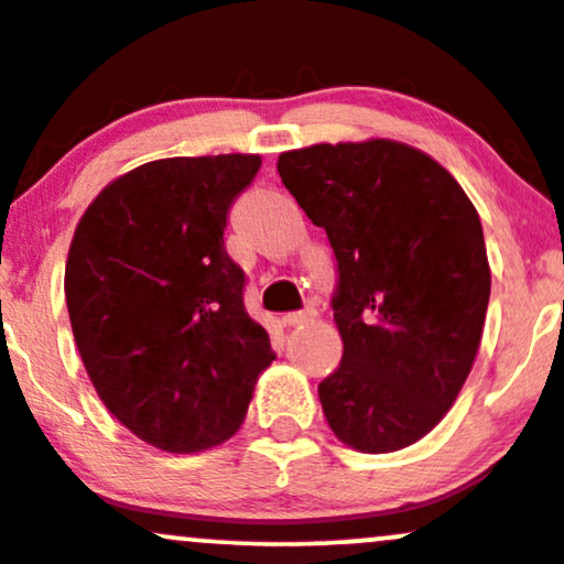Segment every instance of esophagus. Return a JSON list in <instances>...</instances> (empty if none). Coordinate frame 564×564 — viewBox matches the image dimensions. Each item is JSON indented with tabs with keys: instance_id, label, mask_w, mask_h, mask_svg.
<instances>
[{
	"instance_id": "1",
	"label": "esophagus",
	"mask_w": 564,
	"mask_h": 564,
	"mask_svg": "<svg viewBox=\"0 0 564 564\" xmlns=\"http://www.w3.org/2000/svg\"><path fill=\"white\" fill-rule=\"evenodd\" d=\"M314 316H316L314 308H303V311H293V314H284L282 322L288 324V327H301V324L314 322Z\"/></svg>"
}]
</instances>
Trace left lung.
Instances as JSON below:
<instances>
[{"mask_svg":"<svg viewBox=\"0 0 564 564\" xmlns=\"http://www.w3.org/2000/svg\"><path fill=\"white\" fill-rule=\"evenodd\" d=\"M276 171L340 274L343 361L319 382L324 416L361 454L412 446L478 356L491 295L478 210L438 161L395 139L290 150Z\"/></svg>","mask_w":564,"mask_h":564,"instance_id":"obj_1","label":"left lung"}]
</instances>
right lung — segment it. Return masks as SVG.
Listing matches in <instances>:
<instances>
[{
	"mask_svg": "<svg viewBox=\"0 0 564 564\" xmlns=\"http://www.w3.org/2000/svg\"><path fill=\"white\" fill-rule=\"evenodd\" d=\"M261 155L163 158L112 178L73 231L65 301L99 401L169 454L229 441L269 333L245 311V274L224 248L229 205Z\"/></svg>",
	"mask_w": 564,
	"mask_h": 564,
	"instance_id": "right-lung-1",
	"label": "right lung"
}]
</instances>
